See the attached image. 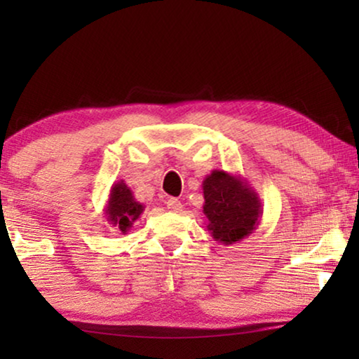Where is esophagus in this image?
Returning <instances> with one entry per match:
<instances>
[{
    "mask_svg": "<svg viewBox=\"0 0 359 359\" xmlns=\"http://www.w3.org/2000/svg\"><path fill=\"white\" fill-rule=\"evenodd\" d=\"M166 208L171 212H181V209H183V204H181V201H178L176 198H170L166 201Z\"/></svg>",
    "mask_w": 359,
    "mask_h": 359,
    "instance_id": "obj_1",
    "label": "esophagus"
}]
</instances>
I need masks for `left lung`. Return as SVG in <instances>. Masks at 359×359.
Instances as JSON below:
<instances>
[{
	"label": "left lung",
	"mask_w": 359,
	"mask_h": 359,
	"mask_svg": "<svg viewBox=\"0 0 359 359\" xmlns=\"http://www.w3.org/2000/svg\"><path fill=\"white\" fill-rule=\"evenodd\" d=\"M208 230L215 242L238 243L259 225L263 209L257 191L242 176L214 170L203 181Z\"/></svg>",
	"instance_id": "8db88e82"
}]
</instances>
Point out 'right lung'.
I'll return each mask as SVG.
<instances>
[{
	"instance_id": "right-lung-1",
	"label": "right lung",
	"mask_w": 359,
	"mask_h": 359,
	"mask_svg": "<svg viewBox=\"0 0 359 359\" xmlns=\"http://www.w3.org/2000/svg\"><path fill=\"white\" fill-rule=\"evenodd\" d=\"M144 210L145 205L135 201L134 193L124 181L121 180L111 186L109 199H107L104 208V215L111 227H116V230L127 233L134 222L139 220Z\"/></svg>"
}]
</instances>
